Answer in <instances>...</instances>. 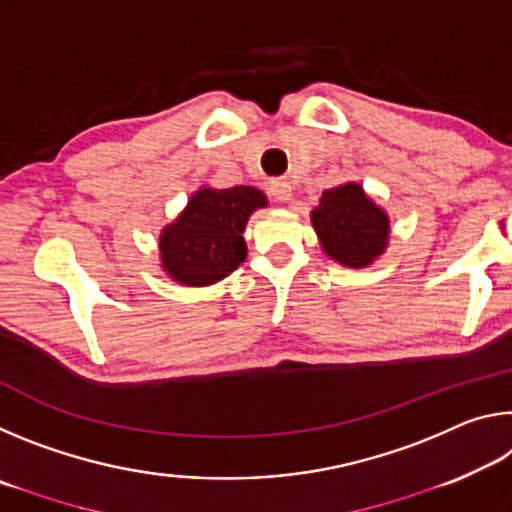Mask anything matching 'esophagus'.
I'll return each instance as SVG.
<instances>
[{
  "label": "esophagus",
  "mask_w": 512,
  "mask_h": 512,
  "mask_svg": "<svg viewBox=\"0 0 512 512\" xmlns=\"http://www.w3.org/2000/svg\"><path fill=\"white\" fill-rule=\"evenodd\" d=\"M268 192H271V196L275 198V201H289V198H291V185L287 183V180L277 178V180H271V185H268Z\"/></svg>",
  "instance_id": "esophagus-1"
}]
</instances>
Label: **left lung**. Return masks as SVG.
<instances>
[{"instance_id":"obj_1","label":"left lung","mask_w":512,"mask_h":512,"mask_svg":"<svg viewBox=\"0 0 512 512\" xmlns=\"http://www.w3.org/2000/svg\"><path fill=\"white\" fill-rule=\"evenodd\" d=\"M311 223L325 253L343 266H368L386 248L388 216L357 183L325 189Z\"/></svg>"}]
</instances>
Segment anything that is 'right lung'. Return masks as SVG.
I'll list each match as a JSON object with an SVG mask.
<instances>
[{"label": "right lung", "mask_w": 512, "mask_h": 512, "mask_svg": "<svg viewBox=\"0 0 512 512\" xmlns=\"http://www.w3.org/2000/svg\"><path fill=\"white\" fill-rule=\"evenodd\" d=\"M264 205L266 198L255 187L201 189L189 198L176 223L162 230L164 271L189 287L223 280L246 259L248 216Z\"/></svg>", "instance_id": "add662e5"}]
</instances>
